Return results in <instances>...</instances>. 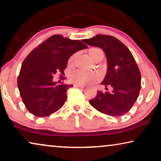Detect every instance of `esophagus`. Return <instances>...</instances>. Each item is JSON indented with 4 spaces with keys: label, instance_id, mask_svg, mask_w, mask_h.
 I'll list each match as a JSON object with an SVG mask.
<instances>
[{
    "label": "esophagus",
    "instance_id": "1",
    "mask_svg": "<svg viewBox=\"0 0 161 161\" xmlns=\"http://www.w3.org/2000/svg\"><path fill=\"white\" fill-rule=\"evenodd\" d=\"M74 87H79V88H80V89H84V88L85 87V86H83V85H74Z\"/></svg>",
    "mask_w": 161,
    "mask_h": 161
}]
</instances>
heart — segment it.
<instances>
[{
  "mask_svg": "<svg viewBox=\"0 0 161 161\" xmlns=\"http://www.w3.org/2000/svg\"><path fill=\"white\" fill-rule=\"evenodd\" d=\"M88 54H89L90 58L94 61L97 60L100 58H103V51L98 48H96V47L90 48L88 50ZM76 56H77V55L75 53L70 57L69 60V63L70 64H73L76 60ZM70 79H71L72 82L75 83L76 85H86L98 81L100 80V76L96 73L88 74L81 71H77L71 74Z\"/></svg>",
  "mask_w": 161,
  "mask_h": 161,
  "instance_id": "obj_1",
  "label": "heart"
}]
</instances>
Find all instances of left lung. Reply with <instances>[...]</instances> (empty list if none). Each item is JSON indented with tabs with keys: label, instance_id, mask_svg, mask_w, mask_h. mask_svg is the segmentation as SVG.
<instances>
[{
	"label": "left lung",
	"instance_id": "left-lung-1",
	"mask_svg": "<svg viewBox=\"0 0 161 161\" xmlns=\"http://www.w3.org/2000/svg\"><path fill=\"white\" fill-rule=\"evenodd\" d=\"M101 48L107 60V71L101 85L109 91H98L89 101L92 107L109 116H123L136 101L141 89V74L125 45L114 36L99 34L83 41Z\"/></svg>",
	"mask_w": 161,
	"mask_h": 161
}]
</instances>
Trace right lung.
Segmentation results:
<instances>
[{
	"label": "right lung",
	"mask_w": 161,
	"mask_h": 161,
	"mask_svg": "<svg viewBox=\"0 0 161 161\" xmlns=\"http://www.w3.org/2000/svg\"><path fill=\"white\" fill-rule=\"evenodd\" d=\"M87 48V45L80 41L54 35L27 56L17 78V86L22 102L29 112L44 117L64 105L67 90L73 85H58L53 80V76L58 72L64 75L63 71L70 57Z\"/></svg>",
	"instance_id": "obj_1"
}]
</instances>
